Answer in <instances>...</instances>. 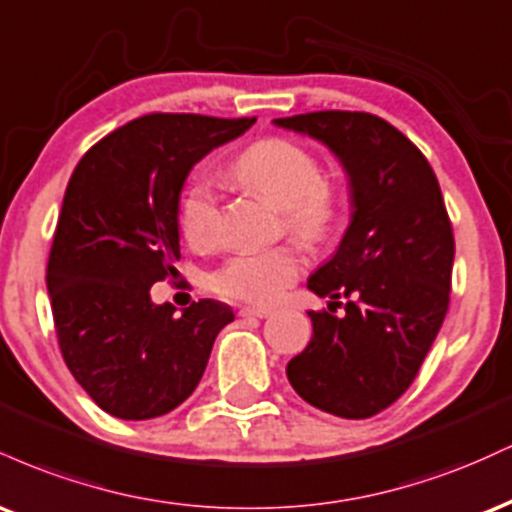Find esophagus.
I'll return each mask as SVG.
<instances>
[{"instance_id": "1", "label": "esophagus", "mask_w": 512, "mask_h": 512, "mask_svg": "<svg viewBox=\"0 0 512 512\" xmlns=\"http://www.w3.org/2000/svg\"><path fill=\"white\" fill-rule=\"evenodd\" d=\"M274 310L272 308H264V305H243L240 308V315L243 317H269Z\"/></svg>"}]
</instances>
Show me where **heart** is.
<instances>
[{
    "instance_id": "heart-1",
    "label": "heart",
    "mask_w": 512,
    "mask_h": 512,
    "mask_svg": "<svg viewBox=\"0 0 512 512\" xmlns=\"http://www.w3.org/2000/svg\"><path fill=\"white\" fill-rule=\"evenodd\" d=\"M231 175L245 190L284 211V226L303 243H320L337 223V195L325 180L317 158L291 139L269 137L255 142L233 163ZM216 192L207 180L185 187L178 202L182 238L195 248L211 243L216 228ZM303 269L301 250L281 245L272 250H243L226 257L209 276L221 296L248 303H272Z\"/></svg>"
}]
</instances>
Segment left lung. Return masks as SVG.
<instances>
[{
	"label": "left lung",
	"mask_w": 512,
	"mask_h": 512,
	"mask_svg": "<svg viewBox=\"0 0 512 512\" xmlns=\"http://www.w3.org/2000/svg\"><path fill=\"white\" fill-rule=\"evenodd\" d=\"M342 163L351 221L308 279L320 298H349L342 317L310 310L313 337L286 366L293 390L342 419H368L414 383L450 303L455 240L436 173L383 117L346 110L279 117Z\"/></svg>",
	"instance_id": "left-lung-1"
}]
</instances>
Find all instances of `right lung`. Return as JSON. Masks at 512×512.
<instances>
[{
	"mask_svg": "<svg viewBox=\"0 0 512 512\" xmlns=\"http://www.w3.org/2000/svg\"><path fill=\"white\" fill-rule=\"evenodd\" d=\"M255 117L144 115L86 151L69 180L48 260L64 363L88 397L125 421L168 414L195 392L231 305L202 298L175 315L151 286L180 260L178 202L190 170Z\"/></svg>",
	"mask_w": 512,
	"mask_h": 512,
	"instance_id": "add662e5",
	"label": "right lung"
}]
</instances>
